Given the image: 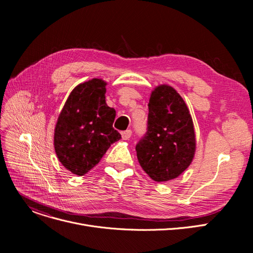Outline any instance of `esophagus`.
Masks as SVG:
<instances>
[{"instance_id": "obj_1", "label": "esophagus", "mask_w": 253, "mask_h": 253, "mask_svg": "<svg viewBox=\"0 0 253 253\" xmlns=\"http://www.w3.org/2000/svg\"><path fill=\"white\" fill-rule=\"evenodd\" d=\"M121 134H122V138H123L124 140H127V139H129V138L131 137L132 131H131L130 129H127V130H125V131H122Z\"/></svg>"}]
</instances>
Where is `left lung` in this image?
Listing matches in <instances>:
<instances>
[{"instance_id":"8db88e82","label":"left lung","mask_w":253,"mask_h":253,"mask_svg":"<svg viewBox=\"0 0 253 253\" xmlns=\"http://www.w3.org/2000/svg\"><path fill=\"white\" fill-rule=\"evenodd\" d=\"M142 169L155 181L176 178L193 161L196 138L187 104L170 86H158L149 102L148 127L137 142Z\"/></svg>"}]
</instances>
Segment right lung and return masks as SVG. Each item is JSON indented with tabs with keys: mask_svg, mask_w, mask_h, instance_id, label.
Wrapping results in <instances>:
<instances>
[{
	"mask_svg": "<svg viewBox=\"0 0 253 253\" xmlns=\"http://www.w3.org/2000/svg\"><path fill=\"white\" fill-rule=\"evenodd\" d=\"M105 85L100 79L78 85L57 120L54 132L57 158L79 176L94 167L111 144L121 138L113 127L116 111L105 102Z\"/></svg>",
	"mask_w": 253,
	"mask_h": 253,
	"instance_id": "obj_1",
	"label": "right lung"
}]
</instances>
